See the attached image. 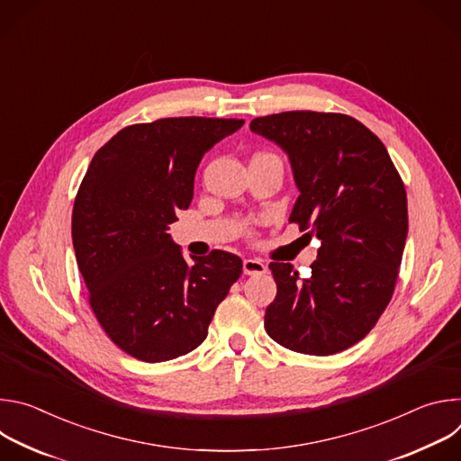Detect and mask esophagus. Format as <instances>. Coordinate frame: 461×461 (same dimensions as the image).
<instances>
[{"mask_svg":"<svg viewBox=\"0 0 461 461\" xmlns=\"http://www.w3.org/2000/svg\"><path fill=\"white\" fill-rule=\"evenodd\" d=\"M242 272L246 276H260L267 274V265L258 258H244L242 260Z\"/></svg>","mask_w":461,"mask_h":461,"instance_id":"1","label":"esophagus"}]
</instances>
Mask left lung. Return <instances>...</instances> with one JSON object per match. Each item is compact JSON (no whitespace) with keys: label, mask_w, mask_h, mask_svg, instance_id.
<instances>
[{"label":"left lung","mask_w":461,"mask_h":461,"mask_svg":"<svg viewBox=\"0 0 461 461\" xmlns=\"http://www.w3.org/2000/svg\"><path fill=\"white\" fill-rule=\"evenodd\" d=\"M249 129L286 153L299 189L288 221L321 240L306 279L286 262L270 265L277 295L267 334L301 354L347 350L392 299L409 233L405 185L383 142L352 116L288 111Z\"/></svg>","instance_id":"1"}]
</instances>
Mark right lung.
Returning <instances> with one entry per match:
<instances>
[{
	"mask_svg": "<svg viewBox=\"0 0 461 461\" xmlns=\"http://www.w3.org/2000/svg\"><path fill=\"white\" fill-rule=\"evenodd\" d=\"M244 120L162 118L129 125L98 149L78 189L73 246L111 341L146 363L199 347L242 260L215 249L187 262L169 224L193 199L203 157Z\"/></svg>",
	"mask_w": 461,
	"mask_h": 461,
	"instance_id": "add662e5",
	"label": "right lung"
}]
</instances>
